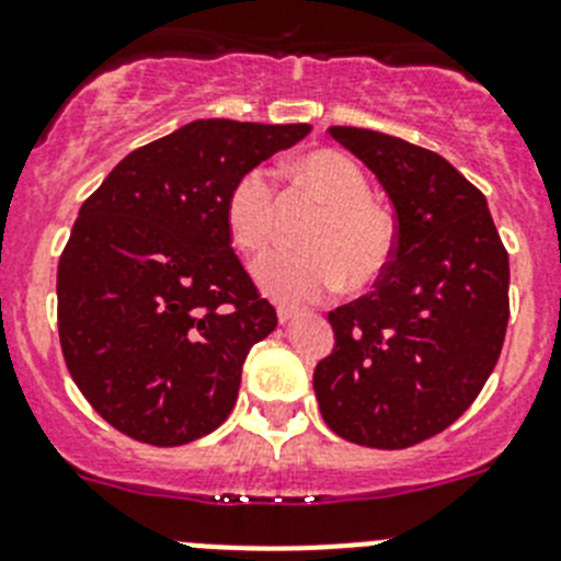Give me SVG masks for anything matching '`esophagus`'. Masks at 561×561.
Instances as JSON below:
<instances>
[{
	"instance_id": "1",
	"label": "esophagus",
	"mask_w": 561,
	"mask_h": 561,
	"mask_svg": "<svg viewBox=\"0 0 561 561\" xmlns=\"http://www.w3.org/2000/svg\"><path fill=\"white\" fill-rule=\"evenodd\" d=\"M276 316H279V324H290L293 318L299 316V310H296V307H279V310H276Z\"/></svg>"
}]
</instances>
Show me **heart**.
Instances as JSON below:
<instances>
[{
    "label": "heart",
    "instance_id": "obj_1",
    "mask_svg": "<svg viewBox=\"0 0 561 561\" xmlns=\"http://www.w3.org/2000/svg\"><path fill=\"white\" fill-rule=\"evenodd\" d=\"M293 173L324 206L301 237L307 251H279L254 265L256 285L271 299L301 305L337 290L350 279L366 287L386 274L397 245L388 211L368 198V179L350 156L310 150ZM226 231L240 254L256 256L274 237V186L262 170H249L231 184L224 206Z\"/></svg>",
    "mask_w": 561,
    "mask_h": 561
}]
</instances>
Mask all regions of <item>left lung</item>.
Returning a JSON list of instances; mask_svg holds the SVG:
<instances>
[{"instance_id":"1","label":"left lung","mask_w":561,"mask_h":561,"mask_svg":"<svg viewBox=\"0 0 561 561\" xmlns=\"http://www.w3.org/2000/svg\"><path fill=\"white\" fill-rule=\"evenodd\" d=\"M397 215L375 290L330 312L316 366L321 416L346 442L402 450L450 427L492 375L508 324V254L481 190L433 150L368 128H330Z\"/></svg>"}]
</instances>
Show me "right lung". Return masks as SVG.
<instances>
[{
	"mask_svg": "<svg viewBox=\"0 0 561 561\" xmlns=\"http://www.w3.org/2000/svg\"><path fill=\"white\" fill-rule=\"evenodd\" d=\"M310 125L195 119L136 148L80 206L58 262V332L94 411L179 447L226 422L251 346L276 330L237 260L231 184Z\"/></svg>",
	"mask_w": 561,
	"mask_h": 561,
	"instance_id": "right-lung-1",
	"label": "right lung"
}]
</instances>
